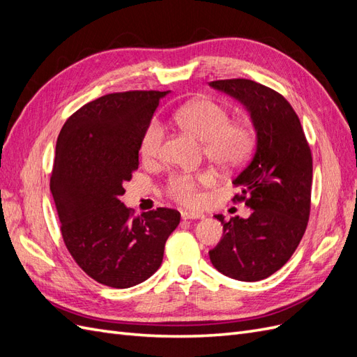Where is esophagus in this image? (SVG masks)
Returning a JSON list of instances; mask_svg holds the SVG:
<instances>
[{
  "label": "esophagus",
  "instance_id": "34e87169",
  "mask_svg": "<svg viewBox=\"0 0 357 357\" xmlns=\"http://www.w3.org/2000/svg\"><path fill=\"white\" fill-rule=\"evenodd\" d=\"M181 218L185 220H198V219H204L205 215L202 213H193V211H183Z\"/></svg>",
  "mask_w": 357,
  "mask_h": 357
}]
</instances>
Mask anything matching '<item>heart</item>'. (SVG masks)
I'll return each instance as SVG.
<instances>
[{"label": "heart", "mask_w": 357, "mask_h": 357, "mask_svg": "<svg viewBox=\"0 0 357 357\" xmlns=\"http://www.w3.org/2000/svg\"><path fill=\"white\" fill-rule=\"evenodd\" d=\"M174 121L186 134L195 137L204 144V153L213 164L223 169L241 165L253 147L250 128L241 122H229L226 109L208 98H197L183 104L174 113ZM164 143V128L152 119L139 137L138 150L144 160L159 158ZM214 180L211 171L174 172L165 183V193L183 205L201 202V186Z\"/></svg>", "instance_id": "obj_1"}]
</instances>
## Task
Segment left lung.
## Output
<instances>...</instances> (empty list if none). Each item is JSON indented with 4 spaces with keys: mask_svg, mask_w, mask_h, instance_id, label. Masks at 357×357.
Listing matches in <instances>:
<instances>
[{
    "mask_svg": "<svg viewBox=\"0 0 357 357\" xmlns=\"http://www.w3.org/2000/svg\"><path fill=\"white\" fill-rule=\"evenodd\" d=\"M238 100L250 114L256 149L232 183L241 188L250 218L225 220L223 236L208 252L213 266L240 282H259L282 268L307 229L312 158L295 110L283 95L247 79L210 82Z\"/></svg>",
    "mask_w": 357,
    "mask_h": 357,
    "instance_id": "left-lung-1",
    "label": "left lung"
}]
</instances>
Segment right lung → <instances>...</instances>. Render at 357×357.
<instances>
[{"mask_svg": "<svg viewBox=\"0 0 357 357\" xmlns=\"http://www.w3.org/2000/svg\"><path fill=\"white\" fill-rule=\"evenodd\" d=\"M159 91L104 95L63 123L50 190L70 255L95 282L128 289L153 275L180 213L156 208L132 215L121 197L138 168V144Z\"/></svg>", "mask_w": 357, "mask_h": 357, "instance_id": "1", "label": "right lung"}]
</instances>
